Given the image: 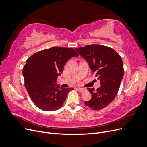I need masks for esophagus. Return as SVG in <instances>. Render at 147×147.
<instances>
[{"mask_svg": "<svg viewBox=\"0 0 147 147\" xmlns=\"http://www.w3.org/2000/svg\"><path fill=\"white\" fill-rule=\"evenodd\" d=\"M78 89L81 92H83V91H85L86 90L85 88H78Z\"/></svg>", "mask_w": 147, "mask_h": 147, "instance_id": "1", "label": "esophagus"}]
</instances>
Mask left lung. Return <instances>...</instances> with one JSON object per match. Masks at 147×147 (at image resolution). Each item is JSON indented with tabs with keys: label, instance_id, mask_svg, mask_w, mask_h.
<instances>
[{
	"label": "left lung",
	"instance_id": "1",
	"mask_svg": "<svg viewBox=\"0 0 147 147\" xmlns=\"http://www.w3.org/2000/svg\"><path fill=\"white\" fill-rule=\"evenodd\" d=\"M75 50L86 59L100 83V88L96 90L87 88L92 97L84 104L94 110L104 109L113 100L119 90L124 76L121 57L112 48L97 44L88 45Z\"/></svg>",
	"mask_w": 147,
	"mask_h": 147
}]
</instances>
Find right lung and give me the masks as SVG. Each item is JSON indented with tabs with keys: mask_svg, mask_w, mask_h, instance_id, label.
Returning a JSON list of instances; mask_svg holds the SVG:
<instances>
[{
	"mask_svg": "<svg viewBox=\"0 0 147 147\" xmlns=\"http://www.w3.org/2000/svg\"><path fill=\"white\" fill-rule=\"evenodd\" d=\"M78 56L73 48L54 47L35 53L27 59L23 69L25 87L38 108L51 112L63 105L74 88L60 87L56 82L67 61Z\"/></svg>",
	"mask_w": 147,
	"mask_h": 147,
	"instance_id": "add662e5",
	"label": "right lung"
}]
</instances>
